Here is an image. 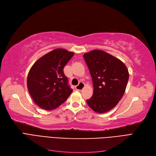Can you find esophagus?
I'll list each match as a JSON object with an SVG mask.
<instances>
[{
	"label": "esophagus",
	"instance_id": "esophagus-1",
	"mask_svg": "<svg viewBox=\"0 0 156 156\" xmlns=\"http://www.w3.org/2000/svg\"><path fill=\"white\" fill-rule=\"evenodd\" d=\"M84 84L83 83L81 82V83H79L78 85L75 87V89L77 90H81L84 88Z\"/></svg>",
	"mask_w": 156,
	"mask_h": 156
}]
</instances>
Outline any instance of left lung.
Wrapping results in <instances>:
<instances>
[{
  "label": "left lung",
  "instance_id": "obj_1",
  "mask_svg": "<svg viewBox=\"0 0 156 156\" xmlns=\"http://www.w3.org/2000/svg\"><path fill=\"white\" fill-rule=\"evenodd\" d=\"M92 79L94 93L87 100L92 109L104 113L114 108L125 92L129 72L120 60L106 52L93 50L84 54Z\"/></svg>",
  "mask_w": 156,
  "mask_h": 156
}]
</instances>
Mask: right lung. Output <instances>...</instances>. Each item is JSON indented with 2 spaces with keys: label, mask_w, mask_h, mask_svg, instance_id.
<instances>
[{
  "label": "right lung",
  "mask_w": 156,
  "mask_h": 156,
  "mask_svg": "<svg viewBox=\"0 0 156 156\" xmlns=\"http://www.w3.org/2000/svg\"><path fill=\"white\" fill-rule=\"evenodd\" d=\"M73 55L64 49H56L33 64L28 74L27 88L32 100L40 108L53 110L73 92L63 69Z\"/></svg>",
  "instance_id": "1"
}]
</instances>
